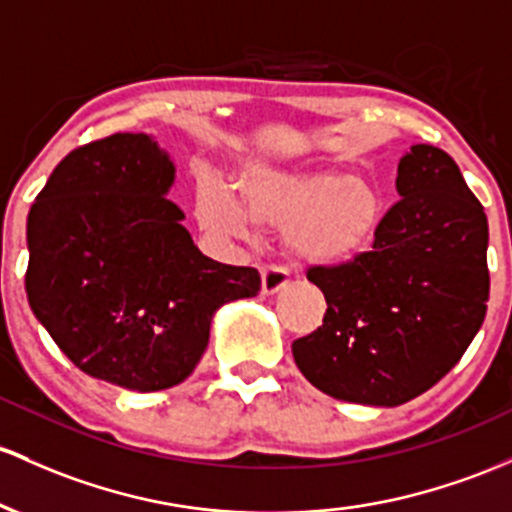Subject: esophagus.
Here are the masks:
<instances>
[{
	"mask_svg": "<svg viewBox=\"0 0 512 512\" xmlns=\"http://www.w3.org/2000/svg\"><path fill=\"white\" fill-rule=\"evenodd\" d=\"M286 284H289V274H286L284 267H262V294H277V291H282Z\"/></svg>",
	"mask_w": 512,
	"mask_h": 512,
	"instance_id": "1",
	"label": "esophagus"
}]
</instances>
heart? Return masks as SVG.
I'll return each mask as SVG.
<instances>
[{"instance_id": "b5f03b06", "label": "heart", "mask_w": 512, "mask_h": 512, "mask_svg": "<svg viewBox=\"0 0 512 512\" xmlns=\"http://www.w3.org/2000/svg\"><path fill=\"white\" fill-rule=\"evenodd\" d=\"M240 204L226 189L199 196L196 216L209 233L247 240L252 223L284 230L291 257L306 265H340L355 257L379 228L381 196L345 172L252 167L240 177Z\"/></svg>"}]
</instances>
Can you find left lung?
Returning a JSON list of instances; mask_svg holds the SVG:
<instances>
[{
	"instance_id": "8db88e82",
	"label": "left lung",
	"mask_w": 512,
	"mask_h": 512,
	"mask_svg": "<svg viewBox=\"0 0 512 512\" xmlns=\"http://www.w3.org/2000/svg\"><path fill=\"white\" fill-rule=\"evenodd\" d=\"M396 189L401 201L379 221L372 250L306 272L328 308L291 352L338 401L391 408L420 396L462 359L486 318L488 221L457 162L413 145Z\"/></svg>"
}]
</instances>
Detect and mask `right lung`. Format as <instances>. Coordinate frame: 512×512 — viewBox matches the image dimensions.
<instances>
[{"instance_id": "right-lung-1", "label": "right lung", "mask_w": 512, "mask_h": 512, "mask_svg": "<svg viewBox=\"0 0 512 512\" xmlns=\"http://www.w3.org/2000/svg\"><path fill=\"white\" fill-rule=\"evenodd\" d=\"M172 182L153 136L114 133L65 155L28 211L31 311L75 367L131 391L182 384L213 313L262 286L201 255Z\"/></svg>"}]
</instances>
